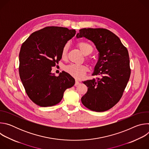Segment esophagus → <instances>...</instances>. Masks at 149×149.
<instances>
[{
    "label": "esophagus",
    "instance_id": "esophagus-1",
    "mask_svg": "<svg viewBox=\"0 0 149 149\" xmlns=\"http://www.w3.org/2000/svg\"><path fill=\"white\" fill-rule=\"evenodd\" d=\"M80 84V82L78 81V80H75V86H77L78 85H79Z\"/></svg>",
    "mask_w": 149,
    "mask_h": 149
}]
</instances>
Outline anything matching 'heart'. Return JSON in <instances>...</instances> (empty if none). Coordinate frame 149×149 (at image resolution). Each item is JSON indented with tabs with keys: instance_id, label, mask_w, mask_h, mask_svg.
I'll return each instance as SVG.
<instances>
[{
	"instance_id": "obj_1",
	"label": "heart",
	"mask_w": 149,
	"mask_h": 149,
	"mask_svg": "<svg viewBox=\"0 0 149 149\" xmlns=\"http://www.w3.org/2000/svg\"><path fill=\"white\" fill-rule=\"evenodd\" d=\"M77 46L81 51L85 55H88L92 53L93 51V47L91 44L87 42L81 41L77 44ZM69 48L68 44H66L63 47L61 56L62 58H65L67 55L68 50ZM65 70L70 74L71 76L75 78L79 79L84 77L85 74L87 71V68L84 65H76V64H70L65 68Z\"/></svg>"
}]
</instances>
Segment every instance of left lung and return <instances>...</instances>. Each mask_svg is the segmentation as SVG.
Masks as SVG:
<instances>
[{"mask_svg": "<svg viewBox=\"0 0 149 149\" xmlns=\"http://www.w3.org/2000/svg\"><path fill=\"white\" fill-rule=\"evenodd\" d=\"M76 37L91 40L99 52L92 74L98 78L82 82L88 91L81 98L82 103L92 111H107L119 101L129 80L128 51L117 35L106 29L83 28Z\"/></svg>", "mask_w": 149, "mask_h": 149, "instance_id": "obj_1", "label": "left lung"}]
</instances>
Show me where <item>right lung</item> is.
<instances>
[{
    "mask_svg": "<svg viewBox=\"0 0 149 149\" xmlns=\"http://www.w3.org/2000/svg\"><path fill=\"white\" fill-rule=\"evenodd\" d=\"M75 33V29L48 26L32 33L21 46L20 78L29 98L40 107L58 104L65 91L75 84L68 73L62 71L56 77L51 70L62 58L63 47Z\"/></svg>",
    "mask_w": 149,
    "mask_h": 149,
    "instance_id": "add662e5",
    "label": "right lung"
}]
</instances>
